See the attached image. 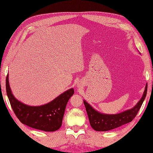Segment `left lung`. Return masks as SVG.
<instances>
[{"label":"left lung","instance_id":"8db88e82","mask_svg":"<svg viewBox=\"0 0 153 153\" xmlns=\"http://www.w3.org/2000/svg\"><path fill=\"white\" fill-rule=\"evenodd\" d=\"M147 84L146 85L143 95L137 105L133 108L119 113L118 114H103L96 111L92 108L91 106H90L85 100H84V105L85 106L89 123L92 128L96 131H106L118 128L120 126L131 122L137 116L147 95Z\"/></svg>","mask_w":153,"mask_h":153}]
</instances>
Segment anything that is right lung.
Returning a JSON list of instances; mask_svg holds the SVG:
<instances>
[{
	"label": "right lung",
	"mask_w": 153,
	"mask_h": 153,
	"mask_svg": "<svg viewBox=\"0 0 153 153\" xmlns=\"http://www.w3.org/2000/svg\"><path fill=\"white\" fill-rule=\"evenodd\" d=\"M6 89L12 108L23 124L45 131H54L62 126L66 106L74 89L61 94L46 105L31 106L18 101L13 96L8 82V74L6 79Z\"/></svg>",
	"instance_id": "right-lung-1"
}]
</instances>
